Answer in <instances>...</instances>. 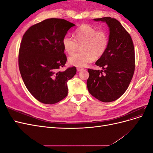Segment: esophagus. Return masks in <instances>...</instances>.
I'll list each match as a JSON object with an SVG mask.
<instances>
[{"mask_svg": "<svg viewBox=\"0 0 153 153\" xmlns=\"http://www.w3.org/2000/svg\"><path fill=\"white\" fill-rule=\"evenodd\" d=\"M76 69H77V71H82L83 69H84V68H80V67H78V68H76Z\"/></svg>", "mask_w": 153, "mask_h": 153, "instance_id": "1", "label": "esophagus"}]
</instances>
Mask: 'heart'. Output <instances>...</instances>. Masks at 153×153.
I'll list each match as a JSON object with an SVG mask.
<instances>
[{"mask_svg": "<svg viewBox=\"0 0 153 153\" xmlns=\"http://www.w3.org/2000/svg\"><path fill=\"white\" fill-rule=\"evenodd\" d=\"M75 39L66 35L62 39L63 48L69 55L76 52L79 45H82V52L73 55L68 58V62L72 66L84 67L99 58L106 52L108 45V36L104 30H97L94 27L83 24L75 30Z\"/></svg>", "mask_w": 153, "mask_h": 153, "instance_id": "b5f03b06", "label": "heart"}]
</instances>
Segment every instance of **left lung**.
Listing matches in <instances>:
<instances>
[{
	"mask_svg": "<svg viewBox=\"0 0 153 153\" xmlns=\"http://www.w3.org/2000/svg\"><path fill=\"white\" fill-rule=\"evenodd\" d=\"M109 28L108 45L96 62L103 70L88 69L87 86L89 93L102 102L119 98L128 89L135 67V50L130 35L117 20L111 17L94 18Z\"/></svg>",
	"mask_w": 153,
	"mask_h": 153,
	"instance_id": "obj_1",
	"label": "left lung"
}]
</instances>
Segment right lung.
Instances as JSON below:
<instances>
[{
	"label": "right lung",
	"instance_id": "1",
	"mask_svg": "<svg viewBox=\"0 0 153 153\" xmlns=\"http://www.w3.org/2000/svg\"><path fill=\"white\" fill-rule=\"evenodd\" d=\"M75 25L64 19L49 18L31 26L23 36L19 69L27 89L41 103H56L68 95L67 82L76 69L59 71L67 61L62 41Z\"/></svg>",
	"mask_w": 153,
	"mask_h": 153
}]
</instances>
